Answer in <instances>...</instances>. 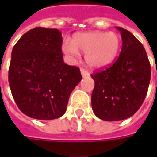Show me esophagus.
Wrapping results in <instances>:
<instances>
[{
	"label": "esophagus",
	"instance_id": "34e87169",
	"mask_svg": "<svg viewBox=\"0 0 157 157\" xmlns=\"http://www.w3.org/2000/svg\"><path fill=\"white\" fill-rule=\"evenodd\" d=\"M80 72H81V75L83 76V77H88V76H90V73L88 72L86 70L84 69V68H81V69H80Z\"/></svg>",
	"mask_w": 157,
	"mask_h": 157
}]
</instances>
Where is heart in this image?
<instances>
[{
  "mask_svg": "<svg viewBox=\"0 0 157 157\" xmlns=\"http://www.w3.org/2000/svg\"><path fill=\"white\" fill-rule=\"evenodd\" d=\"M121 36L116 32L91 31L74 35L71 42L63 41V52L72 57L78 51L86 53V62L92 68H102L111 63L121 48Z\"/></svg>",
  "mask_w": 157,
  "mask_h": 157,
  "instance_id": "heart-1",
  "label": "heart"
}]
</instances>
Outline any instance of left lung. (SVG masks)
I'll use <instances>...</instances> for the list:
<instances>
[{
	"label": "left lung",
	"instance_id": "left-lung-1",
	"mask_svg": "<svg viewBox=\"0 0 157 157\" xmlns=\"http://www.w3.org/2000/svg\"><path fill=\"white\" fill-rule=\"evenodd\" d=\"M122 38L120 56L112 65L92 74V106L103 121L128 119L141 107L148 93L151 68L144 47L133 34L117 27Z\"/></svg>",
	"mask_w": 157,
	"mask_h": 157
}]
</instances>
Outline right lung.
Wrapping results in <instances>:
<instances>
[{
	"label": "right lung",
	"instance_id": "add662e5",
	"mask_svg": "<svg viewBox=\"0 0 157 157\" xmlns=\"http://www.w3.org/2000/svg\"><path fill=\"white\" fill-rule=\"evenodd\" d=\"M62 43L58 29L37 27L24 34L12 50L9 87L17 106L29 117H61L81 80L79 68L63 62Z\"/></svg>",
	"mask_w": 157,
	"mask_h": 157
}]
</instances>
